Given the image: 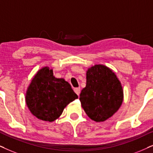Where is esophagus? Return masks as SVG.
Instances as JSON below:
<instances>
[{
	"mask_svg": "<svg viewBox=\"0 0 153 153\" xmlns=\"http://www.w3.org/2000/svg\"><path fill=\"white\" fill-rule=\"evenodd\" d=\"M74 91H75V93H76V94H78V95L79 96V94H80V88H75V89H74Z\"/></svg>",
	"mask_w": 153,
	"mask_h": 153,
	"instance_id": "34e87169",
	"label": "esophagus"
}]
</instances>
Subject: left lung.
<instances>
[{
  "instance_id": "8db88e82",
  "label": "left lung",
  "mask_w": 153,
  "mask_h": 153,
  "mask_svg": "<svg viewBox=\"0 0 153 153\" xmlns=\"http://www.w3.org/2000/svg\"><path fill=\"white\" fill-rule=\"evenodd\" d=\"M86 87L80 101L87 115L100 122L111 117L123 102V90L114 73L103 65H95L87 71Z\"/></svg>"
}]
</instances>
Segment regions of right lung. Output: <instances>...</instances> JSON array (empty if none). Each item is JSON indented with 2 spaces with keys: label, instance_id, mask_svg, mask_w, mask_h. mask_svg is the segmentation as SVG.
<instances>
[{
  "label": "right lung",
  "instance_id": "add662e5",
  "mask_svg": "<svg viewBox=\"0 0 153 153\" xmlns=\"http://www.w3.org/2000/svg\"><path fill=\"white\" fill-rule=\"evenodd\" d=\"M78 97L68 82L56 78L53 71L45 67L32 80L27 91L26 103L36 118L51 122L61 115L68 104Z\"/></svg>",
  "mask_w": 153,
  "mask_h": 153
}]
</instances>
